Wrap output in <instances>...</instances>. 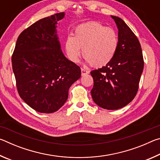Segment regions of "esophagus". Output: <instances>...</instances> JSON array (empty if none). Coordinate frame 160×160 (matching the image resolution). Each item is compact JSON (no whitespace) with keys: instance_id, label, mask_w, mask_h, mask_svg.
Instances as JSON below:
<instances>
[{"instance_id":"obj_1","label":"esophagus","mask_w":160,"mask_h":160,"mask_svg":"<svg viewBox=\"0 0 160 160\" xmlns=\"http://www.w3.org/2000/svg\"><path fill=\"white\" fill-rule=\"evenodd\" d=\"M88 73H89L88 70H87L85 69H83V68L81 69V74H82V76H83V75H85L88 74Z\"/></svg>"}]
</instances>
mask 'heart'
Listing matches in <instances>:
<instances>
[{
	"instance_id": "obj_1",
	"label": "heart",
	"mask_w": 160,
	"mask_h": 160,
	"mask_svg": "<svg viewBox=\"0 0 160 160\" xmlns=\"http://www.w3.org/2000/svg\"><path fill=\"white\" fill-rule=\"evenodd\" d=\"M118 47L116 32L98 22H89L78 25L75 29L73 36L68 35L65 42V49L70 61L78 63L82 48L86 63L94 67H102L110 63Z\"/></svg>"
}]
</instances>
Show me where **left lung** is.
<instances>
[{"label":"left lung","mask_w":160,"mask_h":160,"mask_svg":"<svg viewBox=\"0 0 160 160\" xmlns=\"http://www.w3.org/2000/svg\"><path fill=\"white\" fill-rule=\"evenodd\" d=\"M111 17L118 30V49L110 63L90 72L94 80L91 94L99 107L115 110L126 106L136 95L144 61L137 37L122 19Z\"/></svg>","instance_id":"left-lung-1"}]
</instances>
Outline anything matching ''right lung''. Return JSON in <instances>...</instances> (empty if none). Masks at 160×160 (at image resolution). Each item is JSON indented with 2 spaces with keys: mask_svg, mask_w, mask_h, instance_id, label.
Returning <instances> with one entry per match:
<instances>
[{
  "mask_svg": "<svg viewBox=\"0 0 160 160\" xmlns=\"http://www.w3.org/2000/svg\"><path fill=\"white\" fill-rule=\"evenodd\" d=\"M65 12L44 18L18 37L12 56L18 93L40 113L58 111L67 101L70 87L81 76L80 68L61 50L57 24Z\"/></svg>",
  "mask_w": 160,
  "mask_h": 160,
  "instance_id": "right-lung-1",
  "label": "right lung"
}]
</instances>
